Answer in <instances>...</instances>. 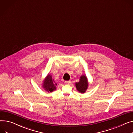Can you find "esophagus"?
<instances>
[{
  "instance_id": "esophagus-1",
  "label": "esophagus",
  "mask_w": 133,
  "mask_h": 133,
  "mask_svg": "<svg viewBox=\"0 0 133 133\" xmlns=\"http://www.w3.org/2000/svg\"><path fill=\"white\" fill-rule=\"evenodd\" d=\"M70 83H71V81H65V83L66 84H70Z\"/></svg>"
}]
</instances>
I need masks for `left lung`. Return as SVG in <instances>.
<instances>
[{
  "mask_svg": "<svg viewBox=\"0 0 133 133\" xmlns=\"http://www.w3.org/2000/svg\"><path fill=\"white\" fill-rule=\"evenodd\" d=\"M88 84L87 76L85 75H82L79 78V81L75 83V86L78 91L80 93H84L87 89Z\"/></svg>",
  "mask_w": 133,
  "mask_h": 133,
  "instance_id": "left-lung-1",
  "label": "left lung"
}]
</instances>
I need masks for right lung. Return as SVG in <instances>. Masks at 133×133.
Wrapping results in <instances>:
<instances>
[{"label":"right lung","instance_id":"1","mask_svg":"<svg viewBox=\"0 0 133 133\" xmlns=\"http://www.w3.org/2000/svg\"><path fill=\"white\" fill-rule=\"evenodd\" d=\"M56 85L57 84L55 83L52 76L50 74H48L43 81L42 87L44 90L48 92H51L56 89Z\"/></svg>","mask_w":133,"mask_h":133}]
</instances>
